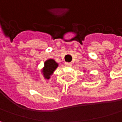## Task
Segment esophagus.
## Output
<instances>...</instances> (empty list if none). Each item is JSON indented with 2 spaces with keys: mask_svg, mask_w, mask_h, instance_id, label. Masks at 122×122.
Segmentation results:
<instances>
[{
  "mask_svg": "<svg viewBox=\"0 0 122 122\" xmlns=\"http://www.w3.org/2000/svg\"><path fill=\"white\" fill-rule=\"evenodd\" d=\"M65 65L66 67H71L72 66V63L71 62H65Z\"/></svg>",
  "mask_w": 122,
  "mask_h": 122,
  "instance_id": "34e87169",
  "label": "esophagus"
}]
</instances>
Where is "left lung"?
I'll list each match as a JSON object with an SVG mask.
<instances>
[{
  "label": "left lung",
  "instance_id": "1",
  "mask_svg": "<svg viewBox=\"0 0 122 122\" xmlns=\"http://www.w3.org/2000/svg\"><path fill=\"white\" fill-rule=\"evenodd\" d=\"M85 71H86V70H84V72H85Z\"/></svg>",
  "mask_w": 122,
  "mask_h": 122
}]
</instances>
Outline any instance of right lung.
Wrapping results in <instances>:
<instances>
[{"instance_id": "add662e5", "label": "right lung", "mask_w": 122, "mask_h": 122, "mask_svg": "<svg viewBox=\"0 0 122 122\" xmlns=\"http://www.w3.org/2000/svg\"><path fill=\"white\" fill-rule=\"evenodd\" d=\"M59 64L55 62L53 59H48L44 63V67L41 69V73L44 78L47 80H49L51 75L54 73L55 70L58 67Z\"/></svg>"}]
</instances>
